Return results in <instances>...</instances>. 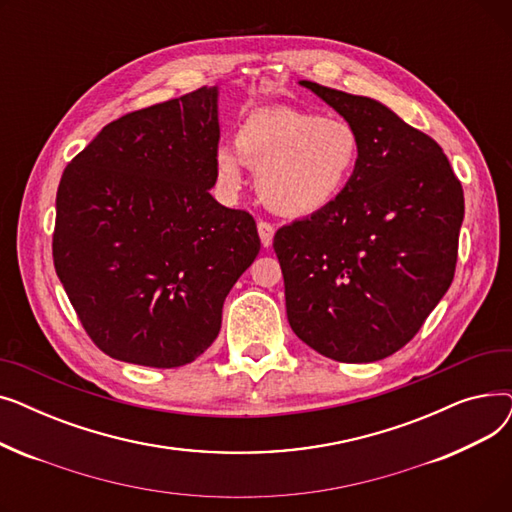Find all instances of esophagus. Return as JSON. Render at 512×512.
Instances as JSON below:
<instances>
[{
  "label": "esophagus",
  "instance_id": "34e87169",
  "mask_svg": "<svg viewBox=\"0 0 512 512\" xmlns=\"http://www.w3.org/2000/svg\"><path fill=\"white\" fill-rule=\"evenodd\" d=\"M259 230V238H261V245L263 247H272V240H274V226L270 222H259L257 224Z\"/></svg>",
  "mask_w": 512,
  "mask_h": 512
}]
</instances>
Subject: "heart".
<instances>
[{
	"mask_svg": "<svg viewBox=\"0 0 512 512\" xmlns=\"http://www.w3.org/2000/svg\"><path fill=\"white\" fill-rule=\"evenodd\" d=\"M361 153L357 128L338 116L294 107L249 114L236 132V147L215 151V174L228 195L242 186V164L257 170L261 201L288 218L330 207L351 180Z\"/></svg>",
	"mask_w": 512,
	"mask_h": 512,
	"instance_id": "1",
	"label": "heart"
}]
</instances>
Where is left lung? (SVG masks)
<instances>
[{"label": "left lung", "instance_id": "8db88e82", "mask_svg": "<svg viewBox=\"0 0 512 512\" xmlns=\"http://www.w3.org/2000/svg\"><path fill=\"white\" fill-rule=\"evenodd\" d=\"M361 141L340 197L274 236L292 332L373 363L405 346L454 278L465 197L442 147L380 101L301 80Z\"/></svg>", "mask_w": 512, "mask_h": 512}]
</instances>
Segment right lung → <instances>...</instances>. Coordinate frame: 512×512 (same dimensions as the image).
Segmentation results:
<instances>
[{
	"instance_id": "obj_1",
	"label": "right lung",
	"mask_w": 512,
	"mask_h": 512,
	"mask_svg": "<svg viewBox=\"0 0 512 512\" xmlns=\"http://www.w3.org/2000/svg\"><path fill=\"white\" fill-rule=\"evenodd\" d=\"M218 143V87H201L103 126L62 174L53 265L112 359L180 367L220 334L261 240L249 211L209 195Z\"/></svg>"
}]
</instances>
